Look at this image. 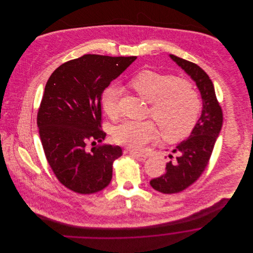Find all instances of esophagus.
<instances>
[{
  "label": "esophagus",
  "instance_id": "obj_1",
  "mask_svg": "<svg viewBox=\"0 0 253 253\" xmlns=\"http://www.w3.org/2000/svg\"><path fill=\"white\" fill-rule=\"evenodd\" d=\"M133 157H135L138 161L140 162H143L146 159H147V155H145L143 153H139V152H135V151H130L129 152Z\"/></svg>",
  "mask_w": 253,
  "mask_h": 253
}]
</instances>
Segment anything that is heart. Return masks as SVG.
<instances>
[{"label":"heart","mask_w":253,"mask_h":253,"mask_svg":"<svg viewBox=\"0 0 253 253\" xmlns=\"http://www.w3.org/2000/svg\"><path fill=\"white\" fill-rule=\"evenodd\" d=\"M130 86L148 103L151 115L160 126L168 141H178L194 128L201 112V99L193 85L172 75L145 70L130 82ZM120 90L108 86L102 93L101 106L110 118L119 114ZM119 144L132 150H142L161 139V131L152 121H124L113 130Z\"/></svg>","instance_id":"1"}]
</instances>
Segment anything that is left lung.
Here are the masks:
<instances>
[{"mask_svg": "<svg viewBox=\"0 0 253 253\" xmlns=\"http://www.w3.org/2000/svg\"><path fill=\"white\" fill-rule=\"evenodd\" d=\"M169 57L196 83L203 110L190 136L172 151L177 157L167 164L166 173L150 181L151 186L163 194L179 193L198 180L209 164L223 123L222 109L209 75L193 62L173 54Z\"/></svg>", "mask_w": 253, "mask_h": 253, "instance_id": "1", "label": "left lung"}]
</instances>
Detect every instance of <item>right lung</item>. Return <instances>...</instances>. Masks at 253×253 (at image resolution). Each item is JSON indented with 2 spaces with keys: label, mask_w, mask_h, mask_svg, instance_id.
<instances>
[{
  "label": "right lung",
  "mask_w": 253,
  "mask_h": 253,
  "mask_svg": "<svg viewBox=\"0 0 253 253\" xmlns=\"http://www.w3.org/2000/svg\"><path fill=\"white\" fill-rule=\"evenodd\" d=\"M136 56L85 54L54 70L46 82L37 124L45 158L59 182L79 194L103 190L112 179L120 146L99 145L101 95Z\"/></svg>",
  "instance_id": "1"
}]
</instances>
